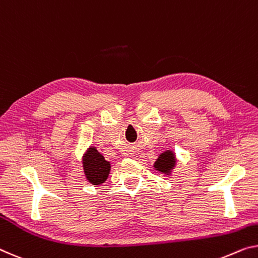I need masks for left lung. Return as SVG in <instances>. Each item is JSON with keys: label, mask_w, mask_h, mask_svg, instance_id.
<instances>
[{"label": "left lung", "mask_w": 258, "mask_h": 258, "mask_svg": "<svg viewBox=\"0 0 258 258\" xmlns=\"http://www.w3.org/2000/svg\"><path fill=\"white\" fill-rule=\"evenodd\" d=\"M176 166V155L172 151H166L161 153L154 163V168L161 174L170 175L172 169Z\"/></svg>", "instance_id": "obj_1"}]
</instances>
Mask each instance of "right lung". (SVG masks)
Here are the masks:
<instances>
[{
    "instance_id": "1",
    "label": "right lung",
    "mask_w": 258,
    "mask_h": 258,
    "mask_svg": "<svg viewBox=\"0 0 258 258\" xmlns=\"http://www.w3.org/2000/svg\"><path fill=\"white\" fill-rule=\"evenodd\" d=\"M83 171L86 178L92 185H101L107 179L111 164L96 147H89L82 157Z\"/></svg>"
}]
</instances>
